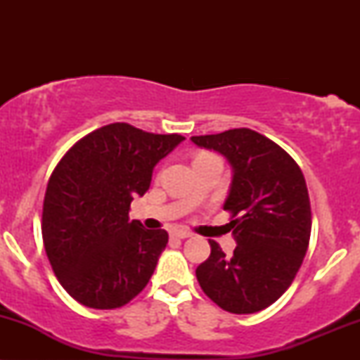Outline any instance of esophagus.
<instances>
[{"instance_id": "esophagus-1", "label": "esophagus", "mask_w": 360, "mask_h": 360, "mask_svg": "<svg viewBox=\"0 0 360 360\" xmlns=\"http://www.w3.org/2000/svg\"><path fill=\"white\" fill-rule=\"evenodd\" d=\"M171 237L176 238V240H184V238L191 237V233L184 232V230H177V232H172V233H171Z\"/></svg>"}]
</instances>
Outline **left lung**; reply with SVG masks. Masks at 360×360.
<instances>
[{
    "label": "left lung",
    "instance_id": "obj_1",
    "mask_svg": "<svg viewBox=\"0 0 360 360\" xmlns=\"http://www.w3.org/2000/svg\"><path fill=\"white\" fill-rule=\"evenodd\" d=\"M191 142L218 152L232 167L223 210L232 213L230 229L237 242L229 257L210 240L212 254L198 266V283L225 311H260L291 286L308 250L307 181L288 152L249 128L200 135Z\"/></svg>",
    "mask_w": 360,
    "mask_h": 360
}]
</instances>
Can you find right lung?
Returning <instances> with one entry per match:
<instances>
[{"mask_svg": "<svg viewBox=\"0 0 360 360\" xmlns=\"http://www.w3.org/2000/svg\"><path fill=\"white\" fill-rule=\"evenodd\" d=\"M111 123L69 148L49 179L42 237L62 288L88 308L127 304L147 286L166 249V230L128 220L150 188L155 164L183 142Z\"/></svg>", "mask_w": 360, "mask_h": 360, "instance_id": "1", "label": "right lung"}]
</instances>
